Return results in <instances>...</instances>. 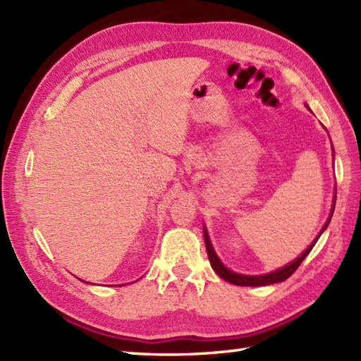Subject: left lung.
Listing matches in <instances>:
<instances>
[{
	"instance_id": "1",
	"label": "left lung",
	"mask_w": 361,
	"mask_h": 361,
	"mask_svg": "<svg viewBox=\"0 0 361 361\" xmlns=\"http://www.w3.org/2000/svg\"><path fill=\"white\" fill-rule=\"evenodd\" d=\"M334 209H335V198H334V208H332V212H331V217H329V220L326 221V225H324V228L321 229V233L324 231V229L327 228V225H329V221H331V219H332V214H334ZM204 229V228H203ZM321 233H319V235H321ZM318 235V237H319ZM318 237L315 240H313V243L310 245V247L305 250L301 256H299L298 259H295L293 262L291 264H288V265H286V267H282V268H279V270H276V271H273V273H268V274H260V276H247V274H239V273H234V271H231V270H228V268L220 262V259L217 257V255H216V251H214V248H212V245H211V240H209V235H208V233H206V229H204V243H206V251H208V257H209V262H211V267L214 268V271H216L221 279H225V281H228V282H231V283H234V286H243V287H259V286H270V283H276V282H282V281H286V279H288L291 274H293L295 271H296V268L301 265V262L302 260L305 259V256L309 255V252L312 251V248H313V245L317 243V240H318Z\"/></svg>"
}]
</instances>
